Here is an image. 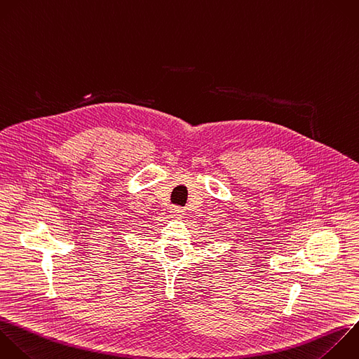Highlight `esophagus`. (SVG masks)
<instances>
[{"instance_id": "obj_1", "label": "esophagus", "mask_w": 359, "mask_h": 359, "mask_svg": "<svg viewBox=\"0 0 359 359\" xmlns=\"http://www.w3.org/2000/svg\"><path fill=\"white\" fill-rule=\"evenodd\" d=\"M185 210L182 209V208H178V206H175V208H172L171 209V215H172V217H182L185 213H184Z\"/></svg>"}]
</instances>
